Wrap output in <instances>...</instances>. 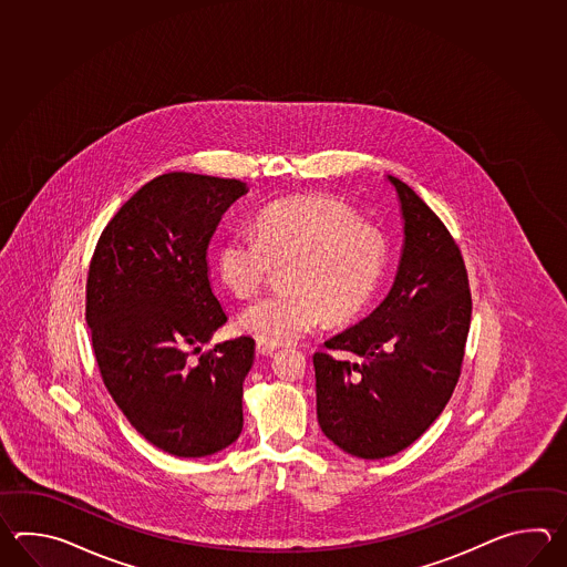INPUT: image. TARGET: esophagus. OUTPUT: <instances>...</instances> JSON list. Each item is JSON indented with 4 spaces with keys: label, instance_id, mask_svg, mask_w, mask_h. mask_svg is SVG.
<instances>
[{
    "label": "esophagus",
    "instance_id": "esophagus-1",
    "mask_svg": "<svg viewBox=\"0 0 567 567\" xmlns=\"http://www.w3.org/2000/svg\"><path fill=\"white\" fill-rule=\"evenodd\" d=\"M276 350H278V347H276V344H269V342H261V340L257 342V352H259V354H266V357H271V354H274Z\"/></svg>",
    "mask_w": 567,
    "mask_h": 567
}]
</instances>
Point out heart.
Instances as JSON below:
<instances>
[{
	"label": "heart",
	"instance_id": "heart-1",
	"mask_svg": "<svg viewBox=\"0 0 567 567\" xmlns=\"http://www.w3.org/2000/svg\"><path fill=\"white\" fill-rule=\"evenodd\" d=\"M385 264L383 233L326 194L266 206L255 220V235L237 230L217 254L218 276L241 298L264 288L274 266H286V291L249 303L239 318L247 334L276 347L310 334L324 318L344 322L361 312Z\"/></svg>",
	"mask_w": 567,
	"mask_h": 567
}]
</instances>
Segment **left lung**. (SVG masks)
<instances>
[{
	"mask_svg": "<svg viewBox=\"0 0 567 567\" xmlns=\"http://www.w3.org/2000/svg\"><path fill=\"white\" fill-rule=\"evenodd\" d=\"M398 193L403 247L385 300L326 340L354 361L313 354L316 413L326 437L350 456L379 460L411 446L458 383L471 328L468 276L458 245L405 182Z\"/></svg>",
	"mask_w": 567,
	"mask_h": 567,
	"instance_id": "left-lung-1",
	"label": "left lung"
}]
</instances>
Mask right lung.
I'll return each mask as SVG.
<instances>
[{"label":"right lung","instance_id":"obj_1","mask_svg":"<svg viewBox=\"0 0 567 567\" xmlns=\"http://www.w3.org/2000/svg\"><path fill=\"white\" fill-rule=\"evenodd\" d=\"M249 193L241 181L169 172L109 220L86 279V324L103 383L137 434L178 458L230 446L255 340L200 352L227 322L208 278V243Z\"/></svg>","mask_w":567,"mask_h":567}]
</instances>
